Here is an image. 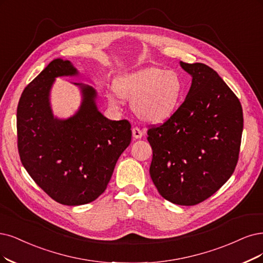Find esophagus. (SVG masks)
Instances as JSON below:
<instances>
[{
    "mask_svg": "<svg viewBox=\"0 0 263 263\" xmlns=\"http://www.w3.org/2000/svg\"><path fill=\"white\" fill-rule=\"evenodd\" d=\"M132 135L134 139H141L143 137V132L141 131L140 128H138V126H134L132 129Z\"/></svg>",
    "mask_w": 263,
    "mask_h": 263,
    "instance_id": "obj_1",
    "label": "esophagus"
}]
</instances>
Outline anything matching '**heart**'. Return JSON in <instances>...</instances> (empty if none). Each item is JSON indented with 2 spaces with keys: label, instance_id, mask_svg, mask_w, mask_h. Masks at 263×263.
I'll return each instance as SVG.
<instances>
[{
  "label": "heart",
  "instance_id": "obj_1",
  "mask_svg": "<svg viewBox=\"0 0 263 263\" xmlns=\"http://www.w3.org/2000/svg\"><path fill=\"white\" fill-rule=\"evenodd\" d=\"M114 90L106 93L108 102L118 106L121 99L132 101L133 110L141 119L161 122L176 111L181 102L184 84L174 70L149 67L125 74L115 82Z\"/></svg>",
  "mask_w": 263,
  "mask_h": 263
}]
</instances>
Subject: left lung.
I'll return each instance as SVG.
<instances>
[{
	"label": "left lung",
	"mask_w": 263,
	"mask_h": 263,
	"mask_svg": "<svg viewBox=\"0 0 263 263\" xmlns=\"http://www.w3.org/2000/svg\"><path fill=\"white\" fill-rule=\"evenodd\" d=\"M180 64L192 76V85L170 118L147 131L149 174L164 199L193 206L213 195L234 172L244 118L237 96L212 68Z\"/></svg>",
	"instance_id": "obj_1"
}]
</instances>
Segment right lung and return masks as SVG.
<instances>
[{
    "label": "right lung",
    "instance_id": "obj_1",
    "mask_svg": "<svg viewBox=\"0 0 263 263\" xmlns=\"http://www.w3.org/2000/svg\"><path fill=\"white\" fill-rule=\"evenodd\" d=\"M69 61L54 60L24 90L17 107V146L29 176L67 206L85 205L108 185L132 137L128 120H109L95 104L92 86L79 85L82 103L66 120L54 118L50 91L55 78L76 76Z\"/></svg>",
    "mask_w": 263,
    "mask_h": 263
}]
</instances>
